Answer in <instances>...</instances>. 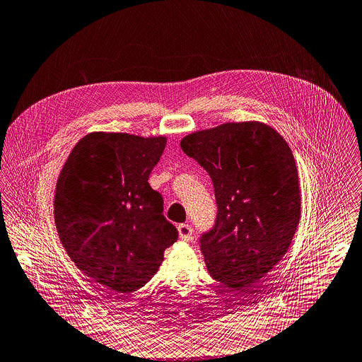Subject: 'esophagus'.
<instances>
[{
	"instance_id": "1",
	"label": "esophagus",
	"mask_w": 362,
	"mask_h": 362,
	"mask_svg": "<svg viewBox=\"0 0 362 362\" xmlns=\"http://www.w3.org/2000/svg\"><path fill=\"white\" fill-rule=\"evenodd\" d=\"M192 226L187 223H180L177 225V234L183 241H189L192 238Z\"/></svg>"
}]
</instances>
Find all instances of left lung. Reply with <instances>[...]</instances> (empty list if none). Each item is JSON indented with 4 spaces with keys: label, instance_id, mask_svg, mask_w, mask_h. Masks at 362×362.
I'll return each instance as SVG.
<instances>
[{
    "label": "left lung",
    "instance_id": "obj_1",
    "mask_svg": "<svg viewBox=\"0 0 362 362\" xmlns=\"http://www.w3.org/2000/svg\"><path fill=\"white\" fill-rule=\"evenodd\" d=\"M182 150L209 173L218 216L201 240L214 279L247 293L287 252L302 215L299 175L280 133L259 121L185 136Z\"/></svg>",
    "mask_w": 362,
    "mask_h": 362
}]
</instances>
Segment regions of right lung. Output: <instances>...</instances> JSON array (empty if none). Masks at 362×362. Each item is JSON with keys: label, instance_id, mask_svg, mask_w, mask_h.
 Segmentation results:
<instances>
[{"label": "right lung", "instance_id": "obj_1", "mask_svg": "<svg viewBox=\"0 0 362 362\" xmlns=\"http://www.w3.org/2000/svg\"><path fill=\"white\" fill-rule=\"evenodd\" d=\"M166 136L93 131L64 161L54 192V223L75 266L118 298H128L158 270L177 240L148 176Z\"/></svg>", "mask_w": 362, "mask_h": 362}]
</instances>
